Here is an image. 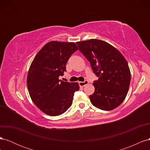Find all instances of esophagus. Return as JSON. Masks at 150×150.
I'll return each instance as SVG.
<instances>
[{
  "label": "esophagus",
  "instance_id": "esophagus-1",
  "mask_svg": "<svg viewBox=\"0 0 150 150\" xmlns=\"http://www.w3.org/2000/svg\"><path fill=\"white\" fill-rule=\"evenodd\" d=\"M89 84V81H84V82H79V86L80 87H84V86H86V85H87V84Z\"/></svg>",
  "mask_w": 150,
  "mask_h": 150
}]
</instances>
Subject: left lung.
Masks as SVG:
<instances>
[{
	"label": "left lung",
	"mask_w": 150,
	"mask_h": 150,
	"mask_svg": "<svg viewBox=\"0 0 150 150\" xmlns=\"http://www.w3.org/2000/svg\"><path fill=\"white\" fill-rule=\"evenodd\" d=\"M99 78L93 84L91 103L100 110L111 111L119 106L128 94L131 72L122 54L104 40L91 39L76 42Z\"/></svg>",
	"instance_id": "8db88e82"
}]
</instances>
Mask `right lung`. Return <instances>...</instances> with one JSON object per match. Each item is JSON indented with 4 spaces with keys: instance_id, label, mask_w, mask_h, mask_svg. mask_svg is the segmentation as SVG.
Here are the masks:
<instances>
[{
    "instance_id": "right-lung-1",
    "label": "right lung",
    "mask_w": 150,
    "mask_h": 150,
    "mask_svg": "<svg viewBox=\"0 0 150 150\" xmlns=\"http://www.w3.org/2000/svg\"><path fill=\"white\" fill-rule=\"evenodd\" d=\"M78 50L74 42L52 40L44 45L32 62L27 77L29 93L45 114L59 116L72 105L79 84L61 81L59 77L64 75L67 61Z\"/></svg>"
}]
</instances>
